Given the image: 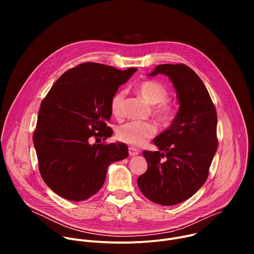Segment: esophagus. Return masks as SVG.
Segmentation results:
<instances>
[{
  "mask_svg": "<svg viewBox=\"0 0 254 254\" xmlns=\"http://www.w3.org/2000/svg\"><path fill=\"white\" fill-rule=\"evenodd\" d=\"M138 153L139 152L135 148L128 147V154H129V156H136V155H138Z\"/></svg>",
  "mask_w": 254,
  "mask_h": 254,
  "instance_id": "esophagus-1",
  "label": "esophagus"
}]
</instances>
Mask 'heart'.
<instances>
[{
  "instance_id": "b5f03b06",
  "label": "heart",
  "mask_w": 254,
  "mask_h": 254,
  "mask_svg": "<svg viewBox=\"0 0 254 254\" xmlns=\"http://www.w3.org/2000/svg\"><path fill=\"white\" fill-rule=\"evenodd\" d=\"M136 92L152 106V115L163 125L170 124L175 117V110L169 97L168 89L154 80H144L136 86ZM125 91L117 92L111 100L113 116L120 118L123 115ZM157 132V127L153 123L129 122L117 128V138L120 141L134 147H141Z\"/></svg>"
}]
</instances>
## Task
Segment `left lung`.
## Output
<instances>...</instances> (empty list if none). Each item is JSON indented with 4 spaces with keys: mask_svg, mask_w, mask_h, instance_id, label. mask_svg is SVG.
Returning <instances> with one entry per match:
<instances>
[{
    "mask_svg": "<svg viewBox=\"0 0 254 254\" xmlns=\"http://www.w3.org/2000/svg\"><path fill=\"white\" fill-rule=\"evenodd\" d=\"M157 74L171 79L180 107L170 127L153 140L160 151H143L148 170L138 177L137 186L152 202L171 206L192 197L206 182L218 146L217 113L189 66L161 64L150 76Z\"/></svg>",
    "mask_w": 254,
    "mask_h": 254,
    "instance_id": "8db88e82",
    "label": "left lung"
}]
</instances>
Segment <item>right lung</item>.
Returning a JSON list of instances; mask_svg holds the SVG:
<instances>
[{
    "instance_id": "add662e5",
    "label": "right lung",
    "mask_w": 254,
    "mask_h": 254,
    "mask_svg": "<svg viewBox=\"0 0 254 254\" xmlns=\"http://www.w3.org/2000/svg\"><path fill=\"white\" fill-rule=\"evenodd\" d=\"M136 70L81 63L63 73L42 100L33 142L41 177L57 195L88 199L102 187L107 167L128 156L123 142L89 140L112 136L106 125L111 100Z\"/></svg>"
}]
</instances>
